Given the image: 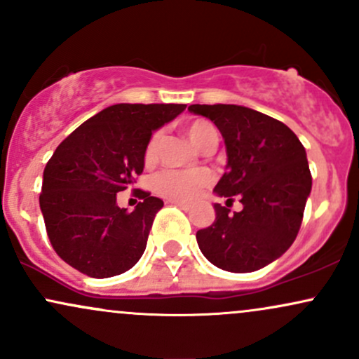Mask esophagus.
I'll return each mask as SVG.
<instances>
[{
  "label": "esophagus",
  "instance_id": "34e87169",
  "mask_svg": "<svg viewBox=\"0 0 359 359\" xmlns=\"http://www.w3.org/2000/svg\"><path fill=\"white\" fill-rule=\"evenodd\" d=\"M170 204L179 205V208H180V209H184V211H189V209H191V205L185 204V203H179V201H170Z\"/></svg>",
  "mask_w": 359,
  "mask_h": 359
}]
</instances>
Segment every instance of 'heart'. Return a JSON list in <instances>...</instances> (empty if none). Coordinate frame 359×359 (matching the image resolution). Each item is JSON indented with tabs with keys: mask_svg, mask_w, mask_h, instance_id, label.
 Returning a JSON list of instances; mask_svg holds the SVG:
<instances>
[{
	"mask_svg": "<svg viewBox=\"0 0 359 359\" xmlns=\"http://www.w3.org/2000/svg\"><path fill=\"white\" fill-rule=\"evenodd\" d=\"M185 135L191 140L192 145H196L201 150H209L214 148L217 143V131L211 123L205 119H194V121L185 125ZM160 142L162 135L155 133L148 142L145 150V163L151 165L158 155ZM212 182V175L209 170H165L156 175L155 189L156 192L162 194L163 197L170 201H179V203H191L196 199L201 192Z\"/></svg>",
	"mask_w": 359,
	"mask_h": 359,
	"instance_id": "1",
	"label": "heart"
}]
</instances>
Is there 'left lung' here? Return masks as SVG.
I'll return each mask as SVG.
<instances>
[{"label": "left lung", "instance_id": "1", "mask_svg": "<svg viewBox=\"0 0 359 359\" xmlns=\"http://www.w3.org/2000/svg\"><path fill=\"white\" fill-rule=\"evenodd\" d=\"M224 138L228 165L214 187L226 205L214 204L216 219L196 234L197 245L217 269L246 273L282 257L297 238L312 189L306 148L278 119L236 104H192ZM243 204L229 211L231 197Z\"/></svg>", "mask_w": 359, "mask_h": 359}]
</instances>
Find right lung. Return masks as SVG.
Wrapping results in <instances>:
<instances>
[{"label":"right lung","mask_w":359,"mask_h":359,"mask_svg":"<svg viewBox=\"0 0 359 359\" xmlns=\"http://www.w3.org/2000/svg\"><path fill=\"white\" fill-rule=\"evenodd\" d=\"M185 104H113L74 130L43 170L40 209L53 250L94 278L125 273L147 248L163 201L135 189V211L118 208L116 194L145 167L151 133Z\"/></svg>","instance_id":"1"}]
</instances>
